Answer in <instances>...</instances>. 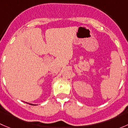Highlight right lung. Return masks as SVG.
<instances>
[{
    "mask_svg": "<svg viewBox=\"0 0 128 128\" xmlns=\"http://www.w3.org/2000/svg\"><path fill=\"white\" fill-rule=\"evenodd\" d=\"M31 104V105H34V104ZM35 105H36V104H35Z\"/></svg>",
    "mask_w": 128,
    "mask_h": 128,
    "instance_id": "1",
    "label": "right lung"
}]
</instances>
